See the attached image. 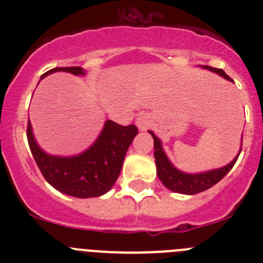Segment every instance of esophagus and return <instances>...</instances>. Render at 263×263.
<instances>
[{"label":"esophagus","mask_w":263,"mask_h":263,"mask_svg":"<svg viewBox=\"0 0 263 263\" xmlns=\"http://www.w3.org/2000/svg\"><path fill=\"white\" fill-rule=\"evenodd\" d=\"M152 124H153V117L148 115V113H142V115H139L138 117L136 118V125L141 130L148 129V127L152 126Z\"/></svg>","instance_id":"1"}]
</instances>
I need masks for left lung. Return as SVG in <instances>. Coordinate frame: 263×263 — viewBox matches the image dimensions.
<instances>
[{"instance_id":"1","label":"left lung","mask_w":263,"mask_h":263,"mask_svg":"<svg viewBox=\"0 0 263 263\" xmlns=\"http://www.w3.org/2000/svg\"><path fill=\"white\" fill-rule=\"evenodd\" d=\"M204 68L210 69V71L216 72L220 76L225 78L227 80H231L232 79L225 73L222 69L220 68H213L210 66H204ZM150 134L154 138V157H155V164H157V174L159 176L160 182L163 183L168 190L174 192H179V194H185V195H195L199 194V192H203L208 188L213 187L216 183H218L227 175L229 171L232 170V167L234 166L236 160L238 159V155L232 160L231 163L228 166L222 167V168L212 170V171H208V173L203 174H184L182 171L176 170L173 164L170 163L168 158L164 154L162 145H160V141L155 137V134L153 132H150ZM241 153V152H240Z\"/></svg>"}]
</instances>
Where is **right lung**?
Returning a JSON list of instances; mask_svg holds the SVG:
<instances>
[{"mask_svg": "<svg viewBox=\"0 0 263 263\" xmlns=\"http://www.w3.org/2000/svg\"><path fill=\"white\" fill-rule=\"evenodd\" d=\"M58 71L84 75L81 67H57L42 75ZM138 134L136 125L122 126L106 121L96 142L78 157H52L42 152L27 124V141L43 178L63 194L75 197H96L106 194L113 187L122 168L125 155L134 137Z\"/></svg>", "mask_w": 263, "mask_h": 263, "instance_id": "add662e5", "label": "right lung"}]
</instances>
